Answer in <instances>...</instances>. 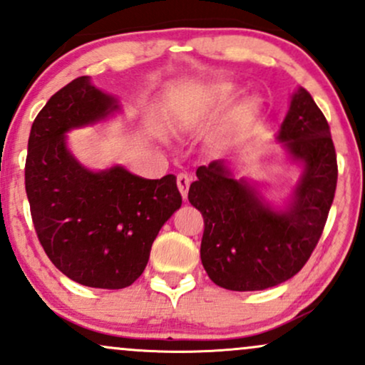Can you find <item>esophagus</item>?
Masks as SVG:
<instances>
[{
    "mask_svg": "<svg viewBox=\"0 0 365 365\" xmlns=\"http://www.w3.org/2000/svg\"><path fill=\"white\" fill-rule=\"evenodd\" d=\"M190 182H192V178L188 177L187 173H180L178 177H177V185H178V190H180V194H182L183 199H187L188 187H190Z\"/></svg>",
    "mask_w": 365,
    "mask_h": 365,
    "instance_id": "obj_1",
    "label": "esophagus"
}]
</instances>
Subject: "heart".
<instances>
[{"label": "heart", "instance_id": "b5f03b06", "mask_svg": "<svg viewBox=\"0 0 365 365\" xmlns=\"http://www.w3.org/2000/svg\"><path fill=\"white\" fill-rule=\"evenodd\" d=\"M237 96V87L232 86V83H221V86L212 87L206 96V103L211 104V106L225 108L228 106L230 103L233 101V98ZM259 115V101L255 98L247 99L244 104L238 106L232 120V127H230L228 133L230 135H240L244 130L249 127L252 121L257 118Z\"/></svg>", "mask_w": 365, "mask_h": 365}]
</instances>
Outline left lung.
I'll use <instances>...</instances> for the list:
<instances>
[{"label": "left lung", "mask_w": 365, "mask_h": 365, "mask_svg": "<svg viewBox=\"0 0 365 365\" xmlns=\"http://www.w3.org/2000/svg\"><path fill=\"white\" fill-rule=\"evenodd\" d=\"M278 140L304 173L287 211L267 206L245 180H235L223 161L197 168L188 200L202 212L200 261L217 287L254 292L295 276L322 235L338 180L329 125L312 96L293 94Z\"/></svg>", "instance_id": "1"}]
</instances>
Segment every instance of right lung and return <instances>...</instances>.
Segmentation results:
<instances>
[{"instance_id":"add662e5","label":"right lung","mask_w":365,"mask_h":365,"mask_svg":"<svg viewBox=\"0 0 365 365\" xmlns=\"http://www.w3.org/2000/svg\"><path fill=\"white\" fill-rule=\"evenodd\" d=\"M118 110L78 77L51 96L29 135L25 192L44 252L63 274L92 288L130 287L148 266L161 226L182 206L177 178L145 180L121 166L83 168L66 149L68 130Z\"/></svg>"}]
</instances>
